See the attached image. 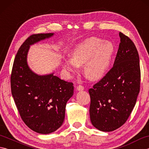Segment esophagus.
I'll return each instance as SVG.
<instances>
[{"label":"esophagus","mask_w":149,"mask_h":149,"mask_svg":"<svg viewBox=\"0 0 149 149\" xmlns=\"http://www.w3.org/2000/svg\"><path fill=\"white\" fill-rule=\"evenodd\" d=\"M77 90L78 91H83L84 90V87L81 85H79V86H77Z\"/></svg>","instance_id":"obj_1"}]
</instances>
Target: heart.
<instances>
[{
	"label": "heart",
	"mask_w": 149,
	"mask_h": 149,
	"mask_svg": "<svg viewBox=\"0 0 149 149\" xmlns=\"http://www.w3.org/2000/svg\"><path fill=\"white\" fill-rule=\"evenodd\" d=\"M115 47L110 41H104L98 37H90L75 47L72 58L66 59L64 68L66 70L77 72L78 66H83L84 76L90 81H99L109 70Z\"/></svg>",
	"instance_id": "b5f03b06"
}]
</instances>
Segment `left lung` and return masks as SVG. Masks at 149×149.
<instances>
[{
  "label": "left lung",
  "instance_id": "1",
  "mask_svg": "<svg viewBox=\"0 0 149 149\" xmlns=\"http://www.w3.org/2000/svg\"><path fill=\"white\" fill-rule=\"evenodd\" d=\"M113 68L89 90L90 116L95 127L110 132L127 121L140 88V59L132 41L121 32Z\"/></svg>",
  "mask_w": 149,
  "mask_h": 149
}]
</instances>
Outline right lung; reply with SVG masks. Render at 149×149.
<instances>
[{
    "label": "right lung",
    "mask_w": 149,
    "mask_h": 149,
    "mask_svg": "<svg viewBox=\"0 0 149 149\" xmlns=\"http://www.w3.org/2000/svg\"><path fill=\"white\" fill-rule=\"evenodd\" d=\"M54 33L30 36L18 50L11 75V93L21 118L28 127L40 134L56 131L63 124L67 101L74 94L72 83L54 75L33 72L27 62L30 45Z\"/></svg>",
    "instance_id": "obj_1"
}]
</instances>
